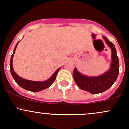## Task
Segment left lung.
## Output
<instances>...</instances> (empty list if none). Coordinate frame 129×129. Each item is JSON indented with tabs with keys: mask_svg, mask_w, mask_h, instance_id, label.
<instances>
[{
	"mask_svg": "<svg viewBox=\"0 0 129 129\" xmlns=\"http://www.w3.org/2000/svg\"><path fill=\"white\" fill-rule=\"evenodd\" d=\"M103 39L111 50V63L109 70L98 76L84 75L79 72L76 67L73 71V77L77 86L92 94L100 93L109 89L116 82L119 72V58L114 45L106 37L103 36Z\"/></svg>",
	"mask_w": 129,
	"mask_h": 129,
	"instance_id": "8db88e82",
	"label": "left lung"
}]
</instances>
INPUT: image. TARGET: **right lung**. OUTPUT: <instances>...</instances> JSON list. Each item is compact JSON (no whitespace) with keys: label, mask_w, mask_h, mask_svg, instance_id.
<instances>
[{"label":"right lung","mask_w":129,"mask_h":129,"mask_svg":"<svg viewBox=\"0 0 129 129\" xmlns=\"http://www.w3.org/2000/svg\"><path fill=\"white\" fill-rule=\"evenodd\" d=\"M20 42L18 41L16 44V46L13 50V54H12V56H11L10 62V70L11 74H12V77L14 79L15 82L18 85H19L21 88H24V89L27 90L28 91H31L33 92H38L40 91L43 90L45 89V88H48L52 84L53 82L55 81V79H56L57 73H58L60 68H59L58 70H56L53 73V75L51 76L48 79L45 81H29V80L25 79L23 78V77H20L16 74L13 68V58L14 56V54L15 53V50H16V47H17L18 43Z\"/></svg>","instance_id":"right-lung-1"}]
</instances>
